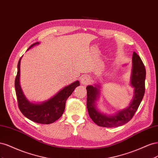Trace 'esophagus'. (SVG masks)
<instances>
[{"label": "esophagus", "mask_w": 158, "mask_h": 158, "mask_svg": "<svg viewBox=\"0 0 158 158\" xmlns=\"http://www.w3.org/2000/svg\"><path fill=\"white\" fill-rule=\"evenodd\" d=\"M91 82V78L88 76H84L81 79V83L83 85H88Z\"/></svg>", "instance_id": "esophagus-1"}]
</instances>
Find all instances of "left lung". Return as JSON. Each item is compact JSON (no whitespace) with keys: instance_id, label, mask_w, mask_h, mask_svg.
Returning <instances> with one entry per match:
<instances>
[{"instance_id":"1","label":"left lung","mask_w":158,"mask_h":158,"mask_svg":"<svg viewBox=\"0 0 158 158\" xmlns=\"http://www.w3.org/2000/svg\"><path fill=\"white\" fill-rule=\"evenodd\" d=\"M132 67L130 84L134 88L132 100L126 108L118 110L112 114L103 113L98 110L96 102L100 97V85H89L87 89V109L90 118L98 126L116 127L128 123L137 111L145 92L146 69L140 57L135 52L132 55Z\"/></svg>"}]
</instances>
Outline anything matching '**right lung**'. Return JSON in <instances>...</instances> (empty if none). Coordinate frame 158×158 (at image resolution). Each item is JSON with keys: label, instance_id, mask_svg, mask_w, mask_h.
Masks as SVG:
<instances>
[{"label": "right lung", "instance_id": "obj_1", "mask_svg": "<svg viewBox=\"0 0 158 158\" xmlns=\"http://www.w3.org/2000/svg\"><path fill=\"white\" fill-rule=\"evenodd\" d=\"M40 42L31 45L27 51L32 48ZM22 56L18 63V72L15 80L16 94L18 103V107L22 113L30 120L40 124H51L55 122L63 114L66 102L73 94L75 88L80 85L78 80L66 85L51 98L41 102H31L23 94L20 84V62Z\"/></svg>", "mask_w": 158, "mask_h": 158}]
</instances>
